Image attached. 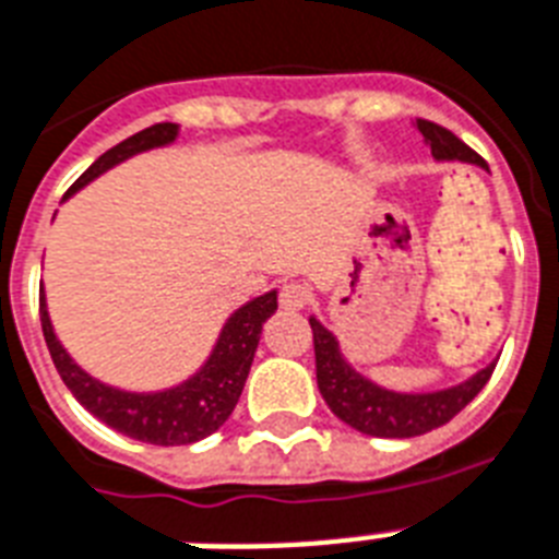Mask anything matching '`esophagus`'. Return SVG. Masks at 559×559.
Listing matches in <instances>:
<instances>
[{
	"instance_id": "1",
	"label": "esophagus",
	"mask_w": 559,
	"mask_h": 559,
	"mask_svg": "<svg viewBox=\"0 0 559 559\" xmlns=\"http://www.w3.org/2000/svg\"><path fill=\"white\" fill-rule=\"evenodd\" d=\"M278 301H281V310L298 312L310 304V289L304 287V284H284L278 293Z\"/></svg>"
}]
</instances>
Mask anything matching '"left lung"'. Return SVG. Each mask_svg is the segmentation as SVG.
I'll use <instances>...</instances> for the list:
<instances>
[{"label": "left lung", "instance_id": "1", "mask_svg": "<svg viewBox=\"0 0 559 559\" xmlns=\"http://www.w3.org/2000/svg\"><path fill=\"white\" fill-rule=\"evenodd\" d=\"M416 129L437 160H462L485 169V160L474 148L465 146L456 134L437 122L416 120ZM310 326L312 344H316V379H319L326 407L367 437L411 439L442 428L488 384L493 367H497L491 361L453 388L428 390V393H399V390L382 388L365 373H358L344 358L338 338L316 316H310Z\"/></svg>", "mask_w": 559, "mask_h": 559}]
</instances>
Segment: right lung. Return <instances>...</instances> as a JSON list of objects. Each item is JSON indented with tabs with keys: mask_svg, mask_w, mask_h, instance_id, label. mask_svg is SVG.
Wrapping results in <instances>:
<instances>
[{
	"mask_svg": "<svg viewBox=\"0 0 559 559\" xmlns=\"http://www.w3.org/2000/svg\"><path fill=\"white\" fill-rule=\"evenodd\" d=\"M177 134H180L177 122H154L148 129L131 134L129 140H122L91 163L80 175V180L66 192V201L85 189L91 180H97L99 175H106L108 169H115L134 154L171 146ZM275 310H278V289H270L252 301L240 304L221 326L206 361L189 379L163 390H122L99 382L97 376H91L71 358L51 324L45 287L39 289V319H43L45 344H48L53 367L62 376L66 388L103 425L115 428L122 437L148 444L201 442L233 416L240 390L247 384L258 342H261V330Z\"/></svg>",
	"mask_w": 559,
	"mask_h": 559,
	"instance_id": "add662e5",
	"label": "right lung"
}]
</instances>
